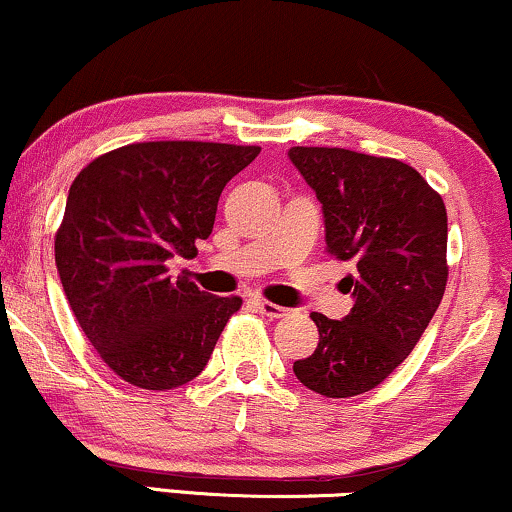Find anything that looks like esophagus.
<instances>
[{
  "mask_svg": "<svg viewBox=\"0 0 512 512\" xmlns=\"http://www.w3.org/2000/svg\"><path fill=\"white\" fill-rule=\"evenodd\" d=\"M256 306L258 311L263 315H268V318H285L287 315V308L273 304V301H266V299H256Z\"/></svg>",
  "mask_w": 512,
  "mask_h": 512,
  "instance_id": "1",
  "label": "esophagus"
}]
</instances>
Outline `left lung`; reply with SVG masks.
<instances>
[{
    "instance_id": "left-lung-1",
    "label": "left lung",
    "mask_w": 512,
    "mask_h": 512,
    "mask_svg": "<svg viewBox=\"0 0 512 512\" xmlns=\"http://www.w3.org/2000/svg\"><path fill=\"white\" fill-rule=\"evenodd\" d=\"M323 204L327 251L351 263V313H311L318 346L294 363L304 387L346 399L382 384L420 342L446 289L444 199L408 163L349 149L292 147Z\"/></svg>"
}]
</instances>
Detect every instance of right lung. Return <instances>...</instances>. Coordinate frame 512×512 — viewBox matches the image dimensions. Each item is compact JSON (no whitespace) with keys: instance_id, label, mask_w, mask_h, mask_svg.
Masks as SVG:
<instances>
[{"instance_id":"1","label":"right lung","mask_w":512,"mask_h":512,"mask_svg":"<svg viewBox=\"0 0 512 512\" xmlns=\"http://www.w3.org/2000/svg\"><path fill=\"white\" fill-rule=\"evenodd\" d=\"M258 147L140 142L94 159L68 189L56 268L75 320L125 382L166 391L206 368L239 296H213L170 275L197 256L223 187Z\"/></svg>"}]
</instances>
